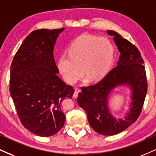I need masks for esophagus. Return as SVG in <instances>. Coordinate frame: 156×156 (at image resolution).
Returning a JSON list of instances; mask_svg holds the SVG:
<instances>
[{
    "label": "esophagus",
    "instance_id": "esophagus-1",
    "mask_svg": "<svg viewBox=\"0 0 156 156\" xmlns=\"http://www.w3.org/2000/svg\"><path fill=\"white\" fill-rule=\"evenodd\" d=\"M80 89L79 88H78V87H75V92H74V94H73V97H74V98H76L77 97H78V93L80 92Z\"/></svg>",
    "mask_w": 156,
    "mask_h": 156
}]
</instances>
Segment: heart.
I'll use <instances>...</instances> for the list:
<instances>
[{
  "mask_svg": "<svg viewBox=\"0 0 156 156\" xmlns=\"http://www.w3.org/2000/svg\"><path fill=\"white\" fill-rule=\"evenodd\" d=\"M113 57L114 46L108 39L82 35L71 44L68 54L59 57L58 67L67 83H74L83 72L89 81H94L108 73Z\"/></svg>",
  "mask_w": 156,
  "mask_h": 156,
  "instance_id": "1",
  "label": "heart"
}]
</instances>
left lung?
<instances>
[{"instance_id":"obj_1","label":"left lung","mask_w":156,"mask_h":156,"mask_svg":"<svg viewBox=\"0 0 156 156\" xmlns=\"http://www.w3.org/2000/svg\"><path fill=\"white\" fill-rule=\"evenodd\" d=\"M107 33L113 36L121 53L117 66L97 83L81 87L77 102L86 111L89 124L95 132L112 136L125 130L138 119L147 94V83L144 62L138 48L116 32L108 30ZM123 84L132 89V103L125 119L117 120L109 112L107 101L112 90Z\"/></svg>"}]
</instances>
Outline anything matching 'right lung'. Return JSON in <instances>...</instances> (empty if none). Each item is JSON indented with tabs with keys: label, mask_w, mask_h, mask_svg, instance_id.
<instances>
[{
	"label": "right lung",
	"mask_w": 156,
	"mask_h": 156,
	"mask_svg": "<svg viewBox=\"0 0 156 156\" xmlns=\"http://www.w3.org/2000/svg\"><path fill=\"white\" fill-rule=\"evenodd\" d=\"M65 28L33 31L14 55L9 90L22 124L40 136H50L63 127L61 102L72 98L74 89L57 76L53 50Z\"/></svg>",
	"instance_id": "1"
}]
</instances>
